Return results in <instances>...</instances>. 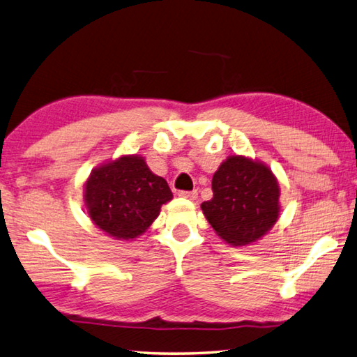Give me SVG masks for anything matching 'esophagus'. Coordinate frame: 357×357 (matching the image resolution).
<instances>
[{
	"label": "esophagus",
	"mask_w": 357,
	"mask_h": 357,
	"mask_svg": "<svg viewBox=\"0 0 357 357\" xmlns=\"http://www.w3.org/2000/svg\"><path fill=\"white\" fill-rule=\"evenodd\" d=\"M179 197L187 198V199H197L198 198V192L192 190V192H179Z\"/></svg>",
	"instance_id": "1"
}]
</instances>
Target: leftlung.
Returning <instances> with one entry per match:
<instances>
[{"label":"left lung","mask_w":357,"mask_h":357,"mask_svg":"<svg viewBox=\"0 0 357 357\" xmlns=\"http://www.w3.org/2000/svg\"><path fill=\"white\" fill-rule=\"evenodd\" d=\"M212 192L201 209L217 236L232 246L257 242L280 217V184L261 160L229 156L213 173Z\"/></svg>","instance_id":"8db88e82"}]
</instances>
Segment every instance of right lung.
Wrapping results in <instances>:
<instances>
[{"instance_id":"add662e5","label":"right lung","mask_w":357,"mask_h":357,"mask_svg":"<svg viewBox=\"0 0 357 357\" xmlns=\"http://www.w3.org/2000/svg\"><path fill=\"white\" fill-rule=\"evenodd\" d=\"M173 193L164 178L137 154L101 164L84 185V201L92 223L115 238H135L150 228L162 204Z\"/></svg>"}]
</instances>
